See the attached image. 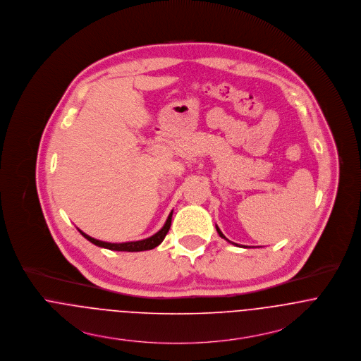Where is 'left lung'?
I'll list each match as a JSON object with an SVG mask.
<instances>
[{
	"mask_svg": "<svg viewBox=\"0 0 361 361\" xmlns=\"http://www.w3.org/2000/svg\"><path fill=\"white\" fill-rule=\"evenodd\" d=\"M216 230H217V233H219V235H220L221 238H224V240H228L227 238H226V237H224V234L220 231V228H219L217 226H216ZM228 242H230V243H233V245H235V246H240V245H238V243H234V242H231V240H228ZM243 247H246V246H243Z\"/></svg>",
	"mask_w": 361,
	"mask_h": 361,
	"instance_id": "obj_1",
	"label": "left lung"
}]
</instances>
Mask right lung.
I'll list each match as a JSON object with an SVG mask.
<instances>
[{"mask_svg": "<svg viewBox=\"0 0 361 361\" xmlns=\"http://www.w3.org/2000/svg\"><path fill=\"white\" fill-rule=\"evenodd\" d=\"M171 216H173V212H170V214H169V217H167V220H166V223H164V226L161 227V230H159L155 235H152V237H149V238H147V240L112 243V242H104V240H95V238L87 235L85 233H82L81 230H79V231H80L81 235H82L85 240H90L91 243H94V245H97V246L106 247V249H109V250H119V252H141V250H149V249H154V247H157L158 245H161V240H164V237H166V234L169 233L170 226H171Z\"/></svg>", "mask_w": 361, "mask_h": 361, "instance_id": "1", "label": "right lung"}]
</instances>
